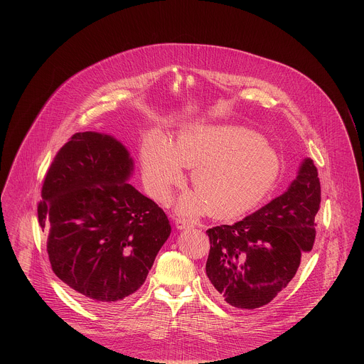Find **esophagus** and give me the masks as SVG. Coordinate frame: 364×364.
Wrapping results in <instances>:
<instances>
[{
	"instance_id": "obj_1",
	"label": "esophagus",
	"mask_w": 364,
	"mask_h": 364,
	"mask_svg": "<svg viewBox=\"0 0 364 364\" xmlns=\"http://www.w3.org/2000/svg\"><path fill=\"white\" fill-rule=\"evenodd\" d=\"M191 226H193V224L191 223L190 220H187V218H178V220H176V228L177 229H188Z\"/></svg>"
}]
</instances>
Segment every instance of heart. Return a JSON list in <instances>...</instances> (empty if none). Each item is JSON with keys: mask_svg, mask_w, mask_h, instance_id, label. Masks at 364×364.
Segmentation results:
<instances>
[{"mask_svg": "<svg viewBox=\"0 0 364 364\" xmlns=\"http://www.w3.org/2000/svg\"><path fill=\"white\" fill-rule=\"evenodd\" d=\"M141 178L159 203L172 199L183 181V168H192L195 192L180 199L181 213L232 217L254 208L270 192L281 172L276 150L254 131L242 127L191 125L169 143L158 132L144 139Z\"/></svg>", "mask_w": 364, "mask_h": 364, "instance_id": "heart-1", "label": "heart"}]
</instances>
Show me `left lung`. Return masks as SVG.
<instances>
[{
	"label": "left lung",
	"instance_id": "1",
	"mask_svg": "<svg viewBox=\"0 0 364 364\" xmlns=\"http://www.w3.org/2000/svg\"><path fill=\"white\" fill-rule=\"evenodd\" d=\"M319 205L318 171L311 158H306L282 195L233 225L206 230L210 292L242 310L270 303L311 251Z\"/></svg>",
	"mask_w": 364,
	"mask_h": 364
}]
</instances>
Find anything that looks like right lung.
<instances>
[{
    "label": "right lung",
    "mask_w": 364,
    "mask_h": 364,
    "mask_svg": "<svg viewBox=\"0 0 364 364\" xmlns=\"http://www.w3.org/2000/svg\"><path fill=\"white\" fill-rule=\"evenodd\" d=\"M132 169L119 140L77 132L43 180L38 221L53 272L94 309L127 303L172 230L164 210L127 183Z\"/></svg>",
    "instance_id": "obj_1"
}]
</instances>
